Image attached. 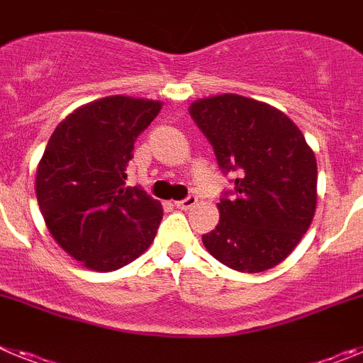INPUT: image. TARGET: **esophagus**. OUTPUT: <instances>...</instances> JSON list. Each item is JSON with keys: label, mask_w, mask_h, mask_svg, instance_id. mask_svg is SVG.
<instances>
[{"label": "esophagus", "mask_w": 363, "mask_h": 363, "mask_svg": "<svg viewBox=\"0 0 363 363\" xmlns=\"http://www.w3.org/2000/svg\"><path fill=\"white\" fill-rule=\"evenodd\" d=\"M196 201H198V198L194 196V194H189V196L184 198V200L174 201V205L178 207V209L187 211V209H191V207H194V205H196Z\"/></svg>", "instance_id": "obj_1"}]
</instances>
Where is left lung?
<instances>
[{"label":"left lung","mask_w":363,"mask_h":363,"mask_svg":"<svg viewBox=\"0 0 363 363\" xmlns=\"http://www.w3.org/2000/svg\"><path fill=\"white\" fill-rule=\"evenodd\" d=\"M191 118L213 145L233 191L218 203L205 249L227 267L262 272L291 255L316 211V158L284 112L238 94L198 99Z\"/></svg>","instance_id":"1"}]
</instances>
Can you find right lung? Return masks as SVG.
<instances>
[{
  "label": "right lung",
  "mask_w": 363,
  "mask_h": 363,
  "mask_svg": "<svg viewBox=\"0 0 363 363\" xmlns=\"http://www.w3.org/2000/svg\"><path fill=\"white\" fill-rule=\"evenodd\" d=\"M162 104L108 96L76 108L50 136L36 172L43 220L63 251L92 271H116L145 252L163 209L125 185L136 138Z\"/></svg>",
  "instance_id": "right-lung-1"
}]
</instances>
